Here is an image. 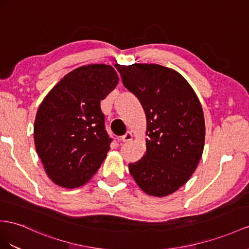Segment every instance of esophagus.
I'll list each match as a JSON object with an SVG mask.
<instances>
[{
  "label": "esophagus",
  "instance_id": "34e87169",
  "mask_svg": "<svg viewBox=\"0 0 249 249\" xmlns=\"http://www.w3.org/2000/svg\"><path fill=\"white\" fill-rule=\"evenodd\" d=\"M133 139V133L131 131H127L125 135L122 137V141L123 142H129Z\"/></svg>",
  "mask_w": 249,
  "mask_h": 249
}]
</instances>
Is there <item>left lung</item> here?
Returning a JSON list of instances; mask_svg holds the SVG:
<instances>
[{
  "label": "left lung",
  "mask_w": 249,
  "mask_h": 249,
  "mask_svg": "<svg viewBox=\"0 0 249 249\" xmlns=\"http://www.w3.org/2000/svg\"><path fill=\"white\" fill-rule=\"evenodd\" d=\"M116 68L147 120L146 154L129 164V173L145 194L168 196L190 179L201 160L205 121L200 101L171 68L158 64H117Z\"/></svg>",
  "instance_id": "8db88e82"
}]
</instances>
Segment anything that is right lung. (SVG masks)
Segmentation results:
<instances>
[{"instance_id":"add662e5","label":"right lung","mask_w":249,"mask_h":249,"mask_svg":"<svg viewBox=\"0 0 249 249\" xmlns=\"http://www.w3.org/2000/svg\"><path fill=\"white\" fill-rule=\"evenodd\" d=\"M118 83L112 66L90 64L67 73L43 100L35 121V145L56 185H84L103 163L111 139L100 104Z\"/></svg>"}]
</instances>
